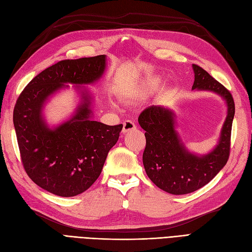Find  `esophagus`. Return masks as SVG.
I'll return each instance as SVG.
<instances>
[{
	"mask_svg": "<svg viewBox=\"0 0 252 252\" xmlns=\"http://www.w3.org/2000/svg\"><path fill=\"white\" fill-rule=\"evenodd\" d=\"M135 129V125L132 121H125L123 123V130H122V132L123 133H127L129 131H132Z\"/></svg>",
	"mask_w": 252,
	"mask_h": 252,
	"instance_id": "esophagus-1",
	"label": "esophagus"
}]
</instances>
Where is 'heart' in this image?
<instances>
[{
	"mask_svg": "<svg viewBox=\"0 0 252 252\" xmlns=\"http://www.w3.org/2000/svg\"><path fill=\"white\" fill-rule=\"evenodd\" d=\"M158 85L159 81L158 80L144 81L129 88L124 94V95L131 101H142L156 93L158 88Z\"/></svg>",
	"mask_w": 252,
	"mask_h": 252,
	"instance_id": "obj_1",
	"label": "heart"
}]
</instances>
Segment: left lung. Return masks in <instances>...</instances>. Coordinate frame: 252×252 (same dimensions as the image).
<instances>
[{"label": "left lung", "instance_id": "1", "mask_svg": "<svg viewBox=\"0 0 252 252\" xmlns=\"http://www.w3.org/2000/svg\"><path fill=\"white\" fill-rule=\"evenodd\" d=\"M192 90L209 91L220 96L227 107L226 119L218 143L206 154L189 150L177 130V116L171 108L152 105L139 117L146 136L143 164L148 178L164 191L180 195L193 192L216 177L226 165L230 151L234 102L222 84L200 66L192 64Z\"/></svg>", "mask_w": 252, "mask_h": 252}]
</instances>
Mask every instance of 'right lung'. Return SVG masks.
<instances>
[{
  "label": "right lung",
  "instance_id": "add662e5",
  "mask_svg": "<svg viewBox=\"0 0 252 252\" xmlns=\"http://www.w3.org/2000/svg\"><path fill=\"white\" fill-rule=\"evenodd\" d=\"M106 66L105 55L61 61L30 81L14 106L23 166L28 177L50 193L69 197L86 191L119 140L123 125L94 120V94L86 87L103 78ZM69 85L79 97L77 107L61 124L50 126L44 106Z\"/></svg>",
  "mask_w": 252,
  "mask_h": 252
}]
</instances>
